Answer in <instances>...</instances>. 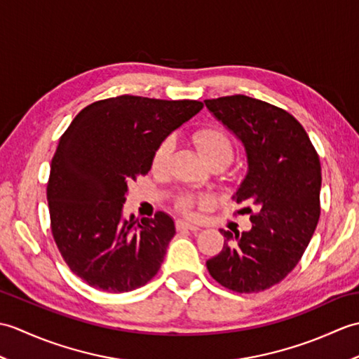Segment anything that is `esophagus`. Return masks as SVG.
Wrapping results in <instances>:
<instances>
[{
    "instance_id": "34e87169",
    "label": "esophagus",
    "mask_w": 359,
    "mask_h": 359,
    "mask_svg": "<svg viewBox=\"0 0 359 359\" xmlns=\"http://www.w3.org/2000/svg\"><path fill=\"white\" fill-rule=\"evenodd\" d=\"M175 226H177V230H189V231H199L201 230V228L197 226V225L185 222V220H177V224H175Z\"/></svg>"
}]
</instances>
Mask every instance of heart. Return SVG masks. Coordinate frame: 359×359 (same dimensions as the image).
Wrapping results in <instances>:
<instances>
[{"instance_id":"heart-1","label":"heart","mask_w":359,"mask_h":359,"mask_svg":"<svg viewBox=\"0 0 359 359\" xmlns=\"http://www.w3.org/2000/svg\"><path fill=\"white\" fill-rule=\"evenodd\" d=\"M191 140L207 165L222 162L226 166L234 157V143L231 140V137L220 126L207 125L196 129L191 135ZM172 148L174 144L171 139H163L158 143V147L156 148L151 160L152 170L157 172H162L166 170V166L170 163V158L172 156ZM210 202L211 199L208 196L184 194L179 197L177 202H175V207H177L180 212H184V215H193L196 207H203V205H208Z\"/></svg>"}]
</instances>
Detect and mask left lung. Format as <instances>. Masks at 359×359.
Segmentation results:
<instances>
[{"mask_svg":"<svg viewBox=\"0 0 359 359\" xmlns=\"http://www.w3.org/2000/svg\"><path fill=\"white\" fill-rule=\"evenodd\" d=\"M207 108L242 140L248 172L233 196L251 207L250 231H225L224 248L207 261L212 279L236 293H257L292 271L321 215V163L292 114L257 98L228 95Z\"/></svg>","mask_w":359,"mask_h":359,"instance_id":"left-lung-1","label":"left lung"}]
</instances>
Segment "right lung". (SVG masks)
Returning a JSON list of instances; mask_svg holds the SVG:
<instances>
[{
	"instance_id": "right-lung-1",
	"label": "right lung",
	"mask_w": 359,
	"mask_h": 359,
	"mask_svg": "<svg viewBox=\"0 0 359 359\" xmlns=\"http://www.w3.org/2000/svg\"><path fill=\"white\" fill-rule=\"evenodd\" d=\"M202 108L197 100L104 98L60 137L46 189L50 231L69 270L90 287L131 292L157 274L174 220L162 211L121 219L128 185L148 174L158 143Z\"/></svg>"
}]
</instances>
